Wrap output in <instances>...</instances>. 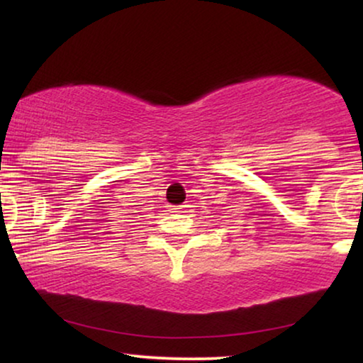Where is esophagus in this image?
Here are the masks:
<instances>
[{"instance_id": "1", "label": "esophagus", "mask_w": 363, "mask_h": 363, "mask_svg": "<svg viewBox=\"0 0 363 363\" xmlns=\"http://www.w3.org/2000/svg\"><path fill=\"white\" fill-rule=\"evenodd\" d=\"M185 208H186V205H180V206L173 208V210H177V211H185Z\"/></svg>"}]
</instances>
